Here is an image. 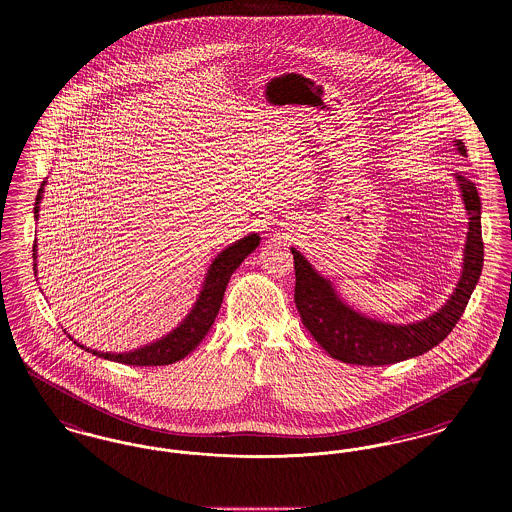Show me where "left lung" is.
<instances>
[{
  "label": "left lung",
  "mask_w": 512,
  "mask_h": 512,
  "mask_svg": "<svg viewBox=\"0 0 512 512\" xmlns=\"http://www.w3.org/2000/svg\"><path fill=\"white\" fill-rule=\"evenodd\" d=\"M453 146L466 157L461 140ZM468 215V232L463 249L461 278L449 299L430 317L407 324H393L355 311L336 292L334 284L313 267L301 251L292 247L295 267V307L305 328L313 334L332 359L349 365H393L418 357L439 341L445 340L474 292L484 267L482 242V203L476 186L461 174H455Z\"/></svg>",
  "instance_id": "left-lung-1"
}]
</instances>
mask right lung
Masks as SVG:
<instances>
[{
    "label": "right lung",
    "instance_id": "right-lung-1",
    "mask_svg": "<svg viewBox=\"0 0 512 512\" xmlns=\"http://www.w3.org/2000/svg\"><path fill=\"white\" fill-rule=\"evenodd\" d=\"M44 188H46V182H42L38 195H36V203H34V219L36 220L40 217L38 213H40V203H42V197H44ZM259 242H261V236L253 232V234H247L242 240H238V242H234V244H230L220 251L219 255L213 259V263L207 268V274L203 278L201 290L197 293L194 307L190 309V313L186 317L182 318V322L176 328H172L167 336L151 341L147 345H142L138 349L124 351V353H107V351L90 349V347L74 340L71 334H69V338L74 340L78 347L86 349L88 353H94L96 357L122 363V365L163 366L182 361L207 336L209 328L213 326L215 318L219 315L222 297L226 292L230 276L234 274L236 268L244 263L245 257L259 245ZM32 251H34L32 253L34 274H38V270H36V267H38V263H36L38 245H36V242H34Z\"/></svg>",
    "mask_w": 512,
    "mask_h": 512
}]
</instances>
